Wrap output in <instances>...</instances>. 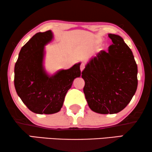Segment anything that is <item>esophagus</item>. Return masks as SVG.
<instances>
[{
    "label": "esophagus",
    "mask_w": 152,
    "mask_h": 152,
    "mask_svg": "<svg viewBox=\"0 0 152 152\" xmlns=\"http://www.w3.org/2000/svg\"><path fill=\"white\" fill-rule=\"evenodd\" d=\"M84 68H85V64L84 63L81 64V65H80V70H81V71H82V70L84 69Z\"/></svg>",
    "instance_id": "obj_1"
}]
</instances>
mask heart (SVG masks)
<instances>
[{
  "label": "heart",
  "mask_w": 152,
  "mask_h": 152,
  "mask_svg": "<svg viewBox=\"0 0 152 152\" xmlns=\"http://www.w3.org/2000/svg\"><path fill=\"white\" fill-rule=\"evenodd\" d=\"M98 42H99V41H98Z\"/></svg>",
  "instance_id": "obj_1"
}]
</instances>
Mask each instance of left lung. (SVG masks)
Returning <instances> with one entry per match:
<instances>
[{"label": "left lung", "instance_id": "obj_1", "mask_svg": "<svg viewBox=\"0 0 152 152\" xmlns=\"http://www.w3.org/2000/svg\"><path fill=\"white\" fill-rule=\"evenodd\" d=\"M113 44L91 59L84 70V93L88 107L101 114L125 108L138 86V67L132 51L118 35L109 34Z\"/></svg>", "mask_w": 152, "mask_h": 152}]
</instances>
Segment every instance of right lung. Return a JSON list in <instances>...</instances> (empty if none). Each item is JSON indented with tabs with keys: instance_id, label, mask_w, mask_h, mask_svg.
<instances>
[{
	"instance_id": "1",
	"label": "right lung",
	"mask_w": 152,
	"mask_h": 152,
	"mask_svg": "<svg viewBox=\"0 0 152 152\" xmlns=\"http://www.w3.org/2000/svg\"><path fill=\"white\" fill-rule=\"evenodd\" d=\"M50 30L34 35L20 50L14 67V86L31 111L53 114L60 111L74 79L81 75L80 63L50 76L44 70V45L51 41Z\"/></svg>"
}]
</instances>
